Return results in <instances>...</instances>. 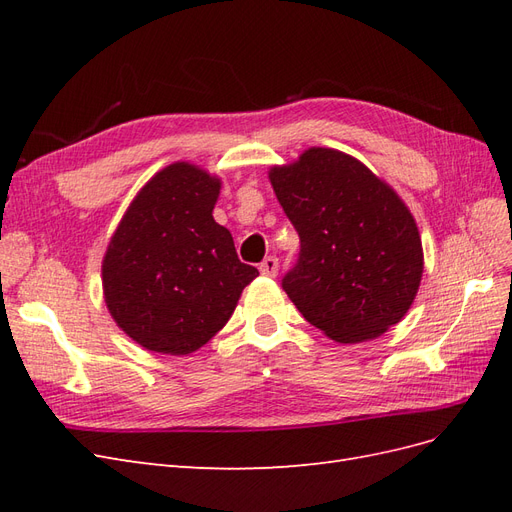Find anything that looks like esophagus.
I'll return each instance as SVG.
<instances>
[{
  "instance_id": "1",
  "label": "esophagus",
  "mask_w": 512,
  "mask_h": 512,
  "mask_svg": "<svg viewBox=\"0 0 512 512\" xmlns=\"http://www.w3.org/2000/svg\"><path fill=\"white\" fill-rule=\"evenodd\" d=\"M277 267H280V262H277L275 256H267L265 260L260 262V273L267 275V277H275L277 275Z\"/></svg>"
}]
</instances>
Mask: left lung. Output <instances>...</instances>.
I'll list each match as a JSON object with an SVG mask.
<instances>
[{
  "label": "left lung",
  "mask_w": 512,
  "mask_h": 512,
  "mask_svg": "<svg viewBox=\"0 0 512 512\" xmlns=\"http://www.w3.org/2000/svg\"><path fill=\"white\" fill-rule=\"evenodd\" d=\"M301 239L282 288L303 318L339 344L380 337L410 309L423 245L404 200L344 151L312 147L269 170Z\"/></svg>",
  "instance_id": "left-lung-1"
}]
</instances>
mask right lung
<instances>
[{"instance_id": "right-lung-1", "label": "right lung", "mask_w": 512, "mask_h": 512, "mask_svg": "<svg viewBox=\"0 0 512 512\" xmlns=\"http://www.w3.org/2000/svg\"><path fill=\"white\" fill-rule=\"evenodd\" d=\"M222 181L190 162L153 175L136 194L102 260L117 327L145 350L190 354L232 316L258 275L230 230L213 220Z\"/></svg>"}]
</instances>
